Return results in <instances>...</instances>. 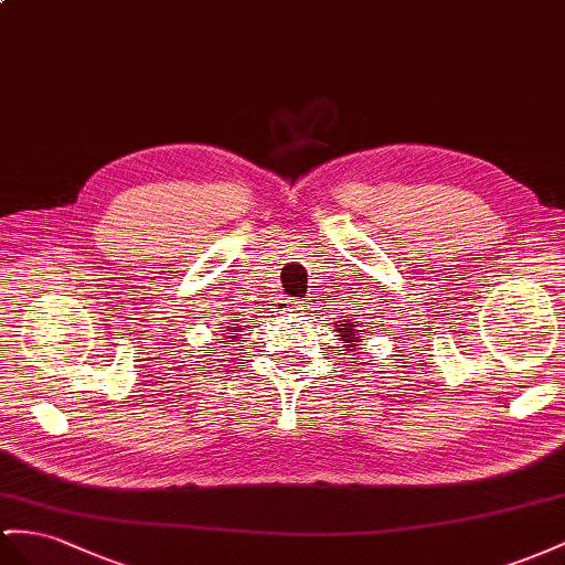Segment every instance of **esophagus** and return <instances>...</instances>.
I'll return each mask as SVG.
<instances>
[{
    "mask_svg": "<svg viewBox=\"0 0 565 565\" xmlns=\"http://www.w3.org/2000/svg\"><path fill=\"white\" fill-rule=\"evenodd\" d=\"M302 310V300H286L281 306V312H291V315H298Z\"/></svg>",
    "mask_w": 565,
    "mask_h": 565,
    "instance_id": "obj_1",
    "label": "esophagus"
}]
</instances>
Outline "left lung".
Listing matches in <instances>:
<instances>
[{"mask_svg":"<svg viewBox=\"0 0 565 565\" xmlns=\"http://www.w3.org/2000/svg\"><path fill=\"white\" fill-rule=\"evenodd\" d=\"M365 324V322H363ZM339 329L337 331H341V341L345 343V345H349V349L353 351V345H358V341L360 339H363V337H360V329H358V322H353V320H349V322H345V324H337Z\"/></svg>","mask_w":565,"mask_h":565,"instance_id":"obj_1","label":"left lung"}]
</instances>
